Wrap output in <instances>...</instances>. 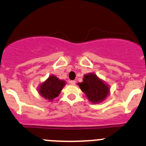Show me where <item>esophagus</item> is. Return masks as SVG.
<instances>
[{
	"label": "esophagus",
	"mask_w": 146,
	"mask_h": 146,
	"mask_svg": "<svg viewBox=\"0 0 146 146\" xmlns=\"http://www.w3.org/2000/svg\"><path fill=\"white\" fill-rule=\"evenodd\" d=\"M69 82H70L71 85H75L76 81L75 80H70L69 81Z\"/></svg>",
	"instance_id": "1"
}]
</instances>
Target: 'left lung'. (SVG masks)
<instances>
[{"label": "left lung", "mask_w": 146, "mask_h": 146, "mask_svg": "<svg viewBox=\"0 0 146 146\" xmlns=\"http://www.w3.org/2000/svg\"><path fill=\"white\" fill-rule=\"evenodd\" d=\"M82 92L92 103H99L104 101L109 94V86L100 80L94 73L84 75L83 82L78 83Z\"/></svg>", "instance_id": "1"}]
</instances>
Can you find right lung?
Returning <instances> with one entry per match:
<instances>
[{"label":"right lung","mask_w":146,"mask_h":146,"mask_svg":"<svg viewBox=\"0 0 146 146\" xmlns=\"http://www.w3.org/2000/svg\"><path fill=\"white\" fill-rule=\"evenodd\" d=\"M64 80H59L57 77L51 75L46 81L40 85L38 88V93L44 99L52 101V99L57 97L60 91L65 86Z\"/></svg>","instance_id":"right-lung-1"}]
</instances>
